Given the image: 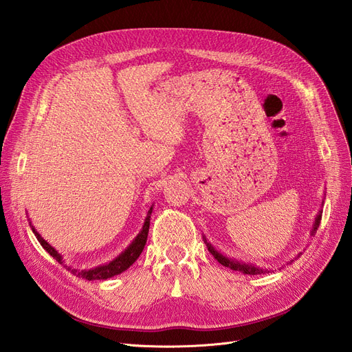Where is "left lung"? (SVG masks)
Listing matches in <instances>:
<instances>
[{
    "mask_svg": "<svg viewBox=\"0 0 352 352\" xmlns=\"http://www.w3.org/2000/svg\"><path fill=\"white\" fill-rule=\"evenodd\" d=\"M322 205H323V201H322ZM320 219H322V209L319 210V213L316 214L314 223H313V228H311L310 235H314V234L317 232V228H319V225H320ZM203 241H205V244H206V247H208V250L212 253V256H213L214 258H217L218 262H219L222 266H225V267H230V269H232V270L241 272V274H245V275H262V274H269V272L272 270L270 267H260V266H256V265H253V263H245V262H241V260H235V258L223 256L222 253H219V252L217 250V248H214V247L206 240L205 235H203ZM300 254H301V253H298L294 258L300 257ZM292 262H294V260L291 258L288 263H292ZM288 263H287V265H288Z\"/></svg>",
    "mask_w": 352,
    "mask_h": 352,
    "instance_id": "left-lung-1",
    "label": "left lung"
}]
</instances>
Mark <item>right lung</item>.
I'll use <instances>...</instances> for the list:
<instances>
[{"label":"right lung","instance_id":"add662e5","mask_svg":"<svg viewBox=\"0 0 352 352\" xmlns=\"http://www.w3.org/2000/svg\"><path fill=\"white\" fill-rule=\"evenodd\" d=\"M152 210L153 208L151 206L149 212H147V217L144 219V223L142 226L140 232L138 234V236L134 238V240L131 241V244H129V247L126 248V250L121 252V254H118L114 260H111L109 263H105V265H99L94 269H74L72 266H67L64 263L63 260V256L55 250V248L48 244L47 241L43 240V238L41 236V234L35 230V226L32 225L30 222V228L33 231V234H35V236L38 238V241L41 243V245L47 250L58 263L64 265V267H67V270L72 272L73 275L78 276V278H85L87 280H95V279H108V278H112L116 275H120L122 274L124 270H127L135 260L139 258V256L142 254L143 248L146 245V240H147V234H149V225H151V214H152Z\"/></svg>","mask_w":352,"mask_h":352}]
</instances>
